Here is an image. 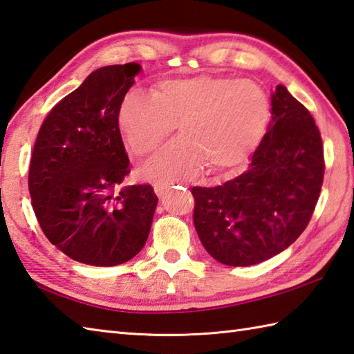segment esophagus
<instances>
[{
    "label": "esophagus",
    "mask_w": 354,
    "mask_h": 354,
    "mask_svg": "<svg viewBox=\"0 0 354 354\" xmlns=\"http://www.w3.org/2000/svg\"><path fill=\"white\" fill-rule=\"evenodd\" d=\"M168 186H169V185H167V183H156V185H154V192L157 194L158 197H162L163 194H165V191L168 189Z\"/></svg>",
    "instance_id": "obj_1"
}]
</instances>
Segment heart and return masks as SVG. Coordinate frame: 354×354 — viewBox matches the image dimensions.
<instances>
[{"instance_id":"1","label":"heart","mask_w":354,"mask_h":354,"mask_svg":"<svg viewBox=\"0 0 354 354\" xmlns=\"http://www.w3.org/2000/svg\"><path fill=\"white\" fill-rule=\"evenodd\" d=\"M272 105L250 79L200 75L167 79L153 95L131 91L119 110V128L136 156H147L178 124L182 139L142 168L153 182L197 177L205 163L212 174H227L248 162L268 133Z\"/></svg>"}]
</instances>
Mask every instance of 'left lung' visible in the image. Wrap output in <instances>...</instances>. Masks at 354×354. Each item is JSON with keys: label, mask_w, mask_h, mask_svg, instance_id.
I'll list each match as a JSON object with an SVG mask.
<instances>
[{"label": "left lung", "mask_w": 354, "mask_h": 354, "mask_svg": "<svg viewBox=\"0 0 354 354\" xmlns=\"http://www.w3.org/2000/svg\"><path fill=\"white\" fill-rule=\"evenodd\" d=\"M268 133L241 176L192 187L194 226L207 254L226 266H254L304 232L324 180L319 129L284 85L270 96Z\"/></svg>", "instance_id": "obj_1"}]
</instances>
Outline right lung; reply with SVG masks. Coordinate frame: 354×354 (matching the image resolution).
<instances>
[{
	"instance_id": "1",
	"label": "right lung",
	"mask_w": 354,
	"mask_h": 354,
	"mask_svg": "<svg viewBox=\"0 0 354 354\" xmlns=\"http://www.w3.org/2000/svg\"><path fill=\"white\" fill-rule=\"evenodd\" d=\"M137 62L100 67L53 106L28 169V191L42 232L75 261L110 268L145 246L157 196L149 185L122 186L129 158L119 110Z\"/></svg>"
}]
</instances>
